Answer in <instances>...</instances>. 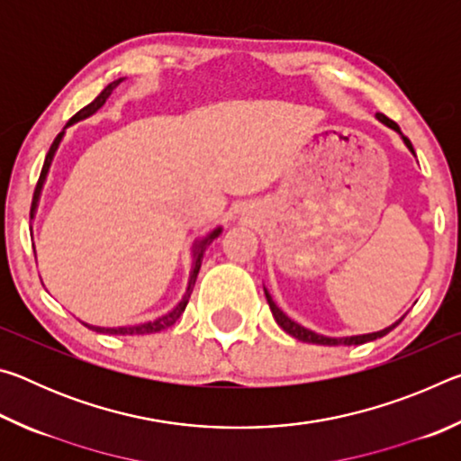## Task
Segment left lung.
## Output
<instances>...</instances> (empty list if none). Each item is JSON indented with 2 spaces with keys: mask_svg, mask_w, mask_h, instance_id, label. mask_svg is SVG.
Wrapping results in <instances>:
<instances>
[{
  "mask_svg": "<svg viewBox=\"0 0 461 461\" xmlns=\"http://www.w3.org/2000/svg\"><path fill=\"white\" fill-rule=\"evenodd\" d=\"M376 118L382 122V123H386L388 128H393V130H396L399 131V134L402 136V131H401V128L396 126V123L393 122V120H388L384 113H376ZM402 140H404V144H407V148L409 150L415 154V150H412V144H411V140L407 138V136H402ZM264 294H267V301H268V305H270V311H272V315H275V321L283 327V330L288 333V335H293V338H296L299 341H307V343H319V346H360V343H366V341H372V339H378V338H384V335L388 333V331H393L396 325H399L402 319H399V321L396 323H393L390 327H386V330H382V331H376V333H366V335H352V338H325V335H319V333H315V331H311V330H305V327H301L299 323H294L293 319H288L283 311H280L278 307H276V303L272 301V296L268 294V291L267 288H264Z\"/></svg>",
  "mask_w": 461,
  "mask_h": 461,
  "instance_id": "8db88e82",
  "label": "left lung"
}]
</instances>
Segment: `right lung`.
Instances as JSON below:
<instances>
[{
	"mask_svg": "<svg viewBox=\"0 0 461 461\" xmlns=\"http://www.w3.org/2000/svg\"><path fill=\"white\" fill-rule=\"evenodd\" d=\"M122 83V79H118V81H113V83H109L107 87L99 93V95L91 101L89 105H85L81 112H77L71 120H68V123L67 126H73L75 122H81V120H85V118H89V115H93L97 112V109L105 104V99L112 95V91L118 87V85ZM62 136H65V131H60V134L54 138V142H52V146H50V150H49V154H46V158H44V167H42V173H41V178H38V183H36V189H34V197H32V207H30V217H34V213H36V207H38V199H41V191H42V185H44V181H46V175H49V168H50V162H52V158H54V152H57V148H59V144H60V140H62ZM221 233V228H217V230H213L212 233H209L207 238H203L201 241H197V244H194V252H193V258H194V262H193V270H191V278H189V286H186V293H185V296H183V301L178 303V305L173 309V311H168L167 315H162V317H158V319H154V321H146V323H140V325H130V327H95V325H87V323H83V325H87L89 330H93V331H99V333H109V335H144V333H158V331H162V330H168L170 325H175L176 323V319L183 315V311H185V307H186V303H189V296H191V293H193V286H194V280H197V275H199V268H201V260H203V252H205V248L212 244V241L220 236Z\"/></svg>",
	"mask_w": 461,
	"mask_h": 461,
	"instance_id": "1",
	"label": "right lung"
}]
</instances>
